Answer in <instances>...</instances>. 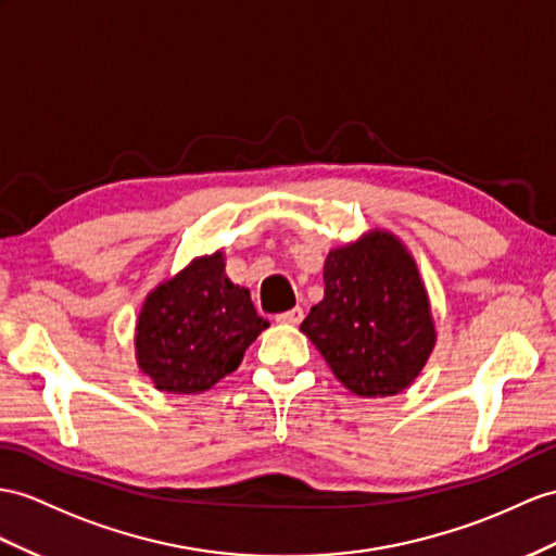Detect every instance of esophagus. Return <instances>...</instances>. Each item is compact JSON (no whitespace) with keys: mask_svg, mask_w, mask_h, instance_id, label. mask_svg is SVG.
I'll use <instances>...</instances> for the list:
<instances>
[{"mask_svg":"<svg viewBox=\"0 0 556 556\" xmlns=\"http://www.w3.org/2000/svg\"><path fill=\"white\" fill-rule=\"evenodd\" d=\"M278 323H286V325H300L304 320V308L302 306H294L290 311H282V314L276 316Z\"/></svg>","mask_w":556,"mask_h":556,"instance_id":"34e87169","label":"esophagus"}]
</instances>
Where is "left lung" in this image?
Returning <instances> with one entry per match:
<instances>
[{"instance_id":"left-lung-1","label":"left lung","mask_w":556,"mask_h":556,"mask_svg":"<svg viewBox=\"0 0 556 556\" xmlns=\"http://www.w3.org/2000/svg\"><path fill=\"white\" fill-rule=\"evenodd\" d=\"M325 296L302 332L356 396H394L434 349L429 300L413 256L382 231L332 250L323 268Z\"/></svg>"}]
</instances>
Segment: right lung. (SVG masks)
<instances>
[{"label":"right lung","mask_w":556,"mask_h":556,"mask_svg":"<svg viewBox=\"0 0 556 556\" xmlns=\"http://www.w3.org/2000/svg\"><path fill=\"white\" fill-rule=\"evenodd\" d=\"M268 328L250 292L224 274L216 252L148 294L137 325V358L160 391L198 394L233 372Z\"/></svg>","instance_id":"1"}]
</instances>
